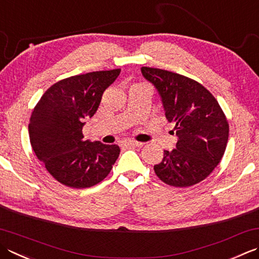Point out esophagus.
Wrapping results in <instances>:
<instances>
[{
	"instance_id": "obj_1",
	"label": "esophagus",
	"mask_w": 259,
	"mask_h": 259,
	"mask_svg": "<svg viewBox=\"0 0 259 259\" xmlns=\"http://www.w3.org/2000/svg\"><path fill=\"white\" fill-rule=\"evenodd\" d=\"M121 145L124 147H141L144 144L138 143V141H135V140H131V139H125L123 141H121Z\"/></svg>"
}]
</instances>
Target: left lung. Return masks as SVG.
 Masks as SVG:
<instances>
[{"mask_svg":"<svg viewBox=\"0 0 259 259\" xmlns=\"http://www.w3.org/2000/svg\"><path fill=\"white\" fill-rule=\"evenodd\" d=\"M164 106L166 119L175 123L176 148L164 150L154 166L160 181L170 186L187 187L209 176L225 154L229 124L215 98L203 85L168 70L141 67Z\"/></svg>","mask_w":259,"mask_h":259,"instance_id":"left-lung-1","label":"left lung"}]
</instances>
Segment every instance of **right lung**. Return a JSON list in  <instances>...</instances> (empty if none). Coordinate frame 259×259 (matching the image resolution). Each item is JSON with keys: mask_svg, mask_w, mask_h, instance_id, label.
Returning <instances> with one entry per match:
<instances>
[{"mask_svg": "<svg viewBox=\"0 0 259 259\" xmlns=\"http://www.w3.org/2000/svg\"><path fill=\"white\" fill-rule=\"evenodd\" d=\"M120 72L100 70L59 80L34 106L29 123L30 143L38 159L59 183L73 189L96 185L118 159L119 146L84 140L82 129Z\"/></svg>", "mask_w": 259, "mask_h": 259, "instance_id": "right-lung-1", "label": "right lung"}]
</instances>
